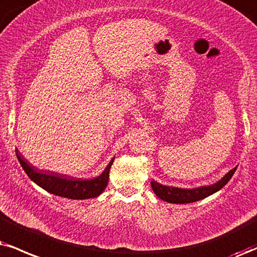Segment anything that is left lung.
I'll use <instances>...</instances> for the list:
<instances>
[{
    "label": "left lung",
    "instance_id": "left-lung-1",
    "mask_svg": "<svg viewBox=\"0 0 257 257\" xmlns=\"http://www.w3.org/2000/svg\"><path fill=\"white\" fill-rule=\"evenodd\" d=\"M235 172L236 168H233L223 179L219 180L217 183H214V185L207 187H199V188L195 189L175 188V187L163 186L156 181H151V187H153L155 194L164 201L170 202V204H189V202H194L201 200L204 198H207L208 195L219 191L220 188H223L230 181V179L232 177Z\"/></svg>",
    "mask_w": 257,
    "mask_h": 257
}]
</instances>
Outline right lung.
Listing matches in <instances>:
<instances>
[{
	"label": "right lung",
	"mask_w": 257,
	"mask_h": 257,
	"mask_svg": "<svg viewBox=\"0 0 257 257\" xmlns=\"http://www.w3.org/2000/svg\"><path fill=\"white\" fill-rule=\"evenodd\" d=\"M17 156L19 162H20L22 169L27 174L28 177L38 186L44 188L45 191L52 193V194L64 196L69 199H78V200H84V199L96 198L103 192L107 187L109 177V170L112 167L114 158L108 163L103 173L95 179L90 180H75L68 179L66 176H62L56 173L49 172H38L34 167L25 160L24 157L17 151Z\"/></svg>",
	"instance_id": "obj_1"
}]
</instances>
